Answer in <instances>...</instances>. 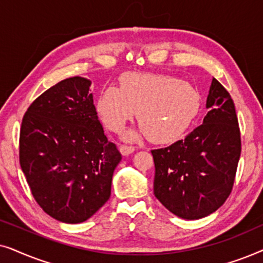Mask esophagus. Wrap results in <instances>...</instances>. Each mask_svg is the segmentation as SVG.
<instances>
[{
	"instance_id": "esophagus-1",
	"label": "esophagus",
	"mask_w": 263,
	"mask_h": 263,
	"mask_svg": "<svg viewBox=\"0 0 263 263\" xmlns=\"http://www.w3.org/2000/svg\"><path fill=\"white\" fill-rule=\"evenodd\" d=\"M134 151H135V148L132 146H124V145L120 146V152L122 156H129V154H132Z\"/></svg>"
}]
</instances>
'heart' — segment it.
Returning a JSON list of instances; mask_svg holds the SVG:
<instances>
[{"label":"heart","mask_w":263,"mask_h":263,"mask_svg":"<svg viewBox=\"0 0 263 263\" xmlns=\"http://www.w3.org/2000/svg\"><path fill=\"white\" fill-rule=\"evenodd\" d=\"M201 109V97L194 85L167 75L125 73L120 88H103L96 102L97 114L104 125L118 133L134 117L139 130L125 133L124 139L135 141L147 135L154 143L175 141L188 130Z\"/></svg>","instance_id":"obj_1"}]
</instances>
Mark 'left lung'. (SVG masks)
<instances>
[{
  "mask_svg": "<svg viewBox=\"0 0 263 263\" xmlns=\"http://www.w3.org/2000/svg\"><path fill=\"white\" fill-rule=\"evenodd\" d=\"M200 127L166 148L153 149V190L171 213L186 220L207 217L228 199L240 156L235 104L212 80Z\"/></svg>",
  "mask_w": 263,
  "mask_h": 263,
  "instance_id": "8db88e82",
  "label": "left lung"
}]
</instances>
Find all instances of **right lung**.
I'll return each instance as SVG.
<instances>
[{
    "instance_id": "add662e5",
    "label": "right lung",
    "mask_w": 263,
    "mask_h": 263,
    "mask_svg": "<svg viewBox=\"0 0 263 263\" xmlns=\"http://www.w3.org/2000/svg\"><path fill=\"white\" fill-rule=\"evenodd\" d=\"M91 80L73 77L38 97L20 130V165L45 213L67 224L92 217L111 195L122 159L100 123Z\"/></svg>"
}]
</instances>
